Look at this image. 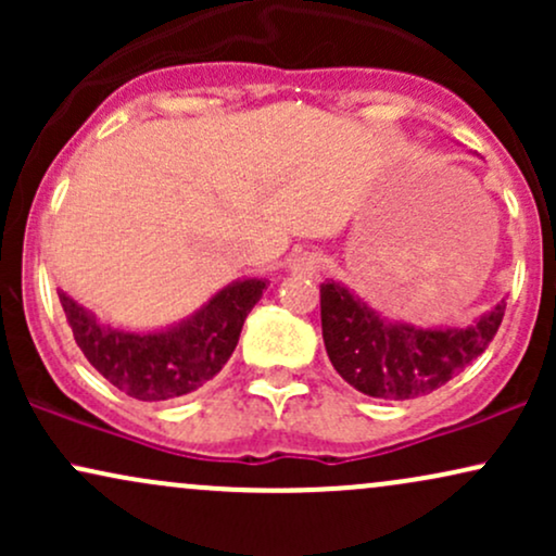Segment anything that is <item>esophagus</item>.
Masks as SVG:
<instances>
[{
	"label": "esophagus",
	"mask_w": 556,
	"mask_h": 556,
	"mask_svg": "<svg viewBox=\"0 0 556 556\" xmlns=\"http://www.w3.org/2000/svg\"><path fill=\"white\" fill-rule=\"evenodd\" d=\"M321 264H324V258L318 251H300L292 256L290 269L300 274V277H314V274L321 271Z\"/></svg>",
	"instance_id": "obj_1"
}]
</instances>
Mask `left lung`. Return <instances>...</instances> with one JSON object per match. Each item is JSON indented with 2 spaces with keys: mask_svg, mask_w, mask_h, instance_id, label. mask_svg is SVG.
Instances as JSON below:
<instances>
[{
  "mask_svg": "<svg viewBox=\"0 0 556 556\" xmlns=\"http://www.w3.org/2000/svg\"><path fill=\"white\" fill-rule=\"evenodd\" d=\"M504 300L468 327H416L371 308L337 279L321 285V334L337 374L376 400H416L439 389L494 340Z\"/></svg>",
  "mask_w": 556,
  "mask_h": 556,
  "instance_id": "8db88e82",
  "label": "left lung"
}]
</instances>
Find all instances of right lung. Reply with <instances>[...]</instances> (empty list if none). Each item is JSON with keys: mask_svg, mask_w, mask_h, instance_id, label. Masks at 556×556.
Here are the masks:
<instances>
[{"mask_svg": "<svg viewBox=\"0 0 556 556\" xmlns=\"http://www.w3.org/2000/svg\"><path fill=\"white\" fill-rule=\"evenodd\" d=\"M264 290L266 279H235L190 316L149 331L101 324L65 290H60V303L75 342L96 371L130 397L159 402L195 392L222 371Z\"/></svg>", "mask_w": 556, "mask_h": 556, "instance_id": "add662e5", "label": "right lung"}]
</instances>
